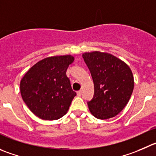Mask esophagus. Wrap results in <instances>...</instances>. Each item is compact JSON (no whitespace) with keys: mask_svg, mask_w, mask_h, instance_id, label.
<instances>
[{"mask_svg":"<svg viewBox=\"0 0 156 156\" xmlns=\"http://www.w3.org/2000/svg\"><path fill=\"white\" fill-rule=\"evenodd\" d=\"M81 94H82V91H81V90H80V91L77 92V96H80Z\"/></svg>","mask_w":156,"mask_h":156,"instance_id":"obj_1","label":"esophagus"}]
</instances>
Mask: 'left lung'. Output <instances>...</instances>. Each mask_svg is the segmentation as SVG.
Returning <instances> with one entry per match:
<instances>
[{
    "label": "left lung",
    "mask_w": 156,
    "mask_h": 156,
    "mask_svg": "<svg viewBox=\"0 0 156 156\" xmlns=\"http://www.w3.org/2000/svg\"><path fill=\"white\" fill-rule=\"evenodd\" d=\"M94 83L93 98L87 103L90 112L99 119L118 115L125 108L134 88V78L129 66L110 53H84Z\"/></svg>",
    "instance_id": "obj_1"
}]
</instances>
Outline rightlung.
<instances>
[{
	"label": "right lung",
	"instance_id": "add662e5",
	"mask_svg": "<svg viewBox=\"0 0 156 156\" xmlns=\"http://www.w3.org/2000/svg\"><path fill=\"white\" fill-rule=\"evenodd\" d=\"M73 60L71 55L47 57L37 62L23 76L20 94L35 115L44 120H56L67 112L76 95L66 74Z\"/></svg>",
	"mask_w": 156,
	"mask_h": 156
}]
</instances>
